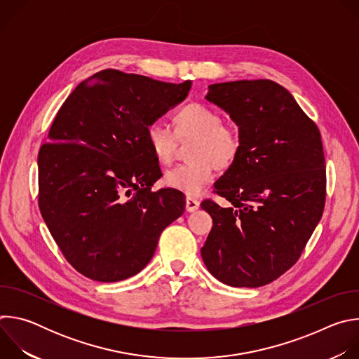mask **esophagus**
<instances>
[{
    "label": "esophagus",
    "mask_w": 359,
    "mask_h": 359,
    "mask_svg": "<svg viewBox=\"0 0 359 359\" xmlns=\"http://www.w3.org/2000/svg\"><path fill=\"white\" fill-rule=\"evenodd\" d=\"M200 208V201L193 198V197H187L186 198V212L191 213V212H196L197 209Z\"/></svg>",
    "instance_id": "34e87169"
}]
</instances>
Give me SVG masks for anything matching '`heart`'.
<instances>
[{
  "label": "heart",
  "instance_id": "1",
  "mask_svg": "<svg viewBox=\"0 0 359 359\" xmlns=\"http://www.w3.org/2000/svg\"><path fill=\"white\" fill-rule=\"evenodd\" d=\"M175 132L162 122L149 125L146 137L159 162L172 161L177 139H193L189 147L190 162L180 163L165 173V183L170 189L187 196H197L215 179L216 168H230L241 151V136L231 123L222 122L215 109L189 104L173 116Z\"/></svg>",
  "mask_w": 359,
  "mask_h": 359
}]
</instances>
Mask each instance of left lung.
Listing matches in <instances>:
<instances>
[{
    "mask_svg": "<svg viewBox=\"0 0 359 359\" xmlns=\"http://www.w3.org/2000/svg\"><path fill=\"white\" fill-rule=\"evenodd\" d=\"M206 99L236 122L241 151L215 183L231 206L201 203L213 219L201 257L227 285L262 287L297 263L321 220V133L292 95L270 79L213 83Z\"/></svg>",
    "mask_w": 359,
    "mask_h": 359,
    "instance_id": "obj_1",
    "label": "left lung"
}]
</instances>
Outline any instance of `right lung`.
<instances>
[{"instance_id":"obj_1","label":"right lung","mask_w":359,"mask_h":359,"mask_svg":"<svg viewBox=\"0 0 359 359\" xmlns=\"http://www.w3.org/2000/svg\"><path fill=\"white\" fill-rule=\"evenodd\" d=\"M170 83L104 69L67 97L38 153V204L67 262L82 276L115 283L146 267L161 233L184 212L161 176L146 130L186 99Z\"/></svg>"}]
</instances>
